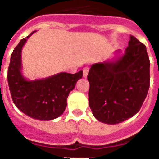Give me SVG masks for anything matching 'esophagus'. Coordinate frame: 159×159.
Wrapping results in <instances>:
<instances>
[{"label":"esophagus","mask_w":159,"mask_h":159,"mask_svg":"<svg viewBox=\"0 0 159 159\" xmlns=\"http://www.w3.org/2000/svg\"><path fill=\"white\" fill-rule=\"evenodd\" d=\"M83 76H84V77H87L88 74H89V68H88V67L83 68Z\"/></svg>","instance_id":"1"}]
</instances>
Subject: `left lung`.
Returning <instances> with one entry per match:
<instances>
[{
  "label": "left lung",
  "instance_id": "8db88e82",
  "mask_svg": "<svg viewBox=\"0 0 159 159\" xmlns=\"http://www.w3.org/2000/svg\"><path fill=\"white\" fill-rule=\"evenodd\" d=\"M89 104L99 121L114 125L139 111L150 87V60L146 47L130 36L124 55L117 60L91 65Z\"/></svg>",
  "mask_w": 159,
  "mask_h": 159
}]
</instances>
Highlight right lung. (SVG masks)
I'll use <instances>...</instances> for the list:
<instances>
[{"label":"right lung","mask_w":159,"mask_h":159,"mask_svg":"<svg viewBox=\"0 0 159 159\" xmlns=\"http://www.w3.org/2000/svg\"><path fill=\"white\" fill-rule=\"evenodd\" d=\"M34 32L22 39L14 48L7 82L14 105L22 113L39 120H52L64 113L69 94L83 77V71L75 74L61 72L45 79L27 81L21 74V50Z\"/></svg>","instance_id":"add662e5"}]
</instances>
